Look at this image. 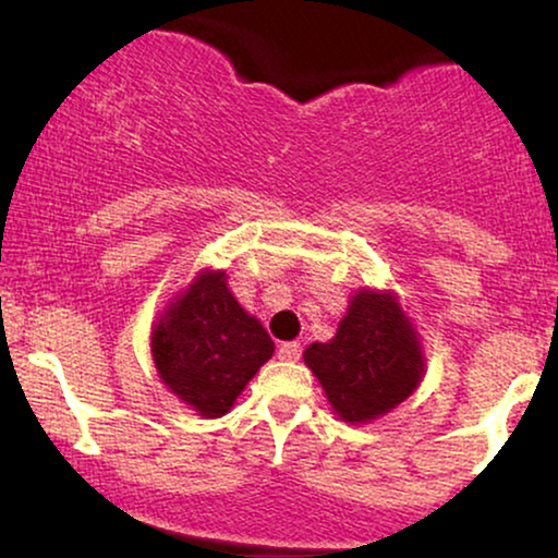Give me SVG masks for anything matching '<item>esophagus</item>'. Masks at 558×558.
I'll use <instances>...</instances> for the list:
<instances>
[{
	"label": "esophagus",
	"mask_w": 558,
	"mask_h": 558,
	"mask_svg": "<svg viewBox=\"0 0 558 558\" xmlns=\"http://www.w3.org/2000/svg\"><path fill=\"white\" fill-rule=\"evenodd\" d=\"M302 356V345L296 341H289V343H281L279 345V359L284 361H296Z\"/></svg>",
	"instance_id": "esophagus-1"
}]
</instances>
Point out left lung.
<instances>
[{"label":"left lung","instance_id":"8db88e82","mask_svg":"<svg viewBox=\"0 0 558 558\" xmlns=\"http://www.w3.org/2000/svg\"><path fill=\"white\" fill-rule=\"evenodd\" d=\"M305 364L345 423H368L415 392L423 353L392 294L361 289L330 343H313Z\"/></svg>","mask_w":558,"mask_h":558}]
</instances>
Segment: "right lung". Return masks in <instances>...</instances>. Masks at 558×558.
I'll return each mask as SVG.
<instances>
[{
  "label": "right lung",
  "mask_w": 558,
  "mask_h": 558,
  "mask_svg": "<svg viewBox=\"0 0 558 558\" xmlns=\"http://www.w3.org/2000/svg\"><path fill=\"white\" fill-rule=\"evenodd\" d=\"M163 385L199 415L220 417L274 353L264 325L228 292L226 274L205 271L169 305L154 330Z\"/></svg>",
  "instance_id": "1"
}]
</instances>
